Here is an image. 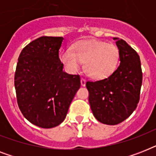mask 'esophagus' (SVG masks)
<instances>
[{
  "label": "esophagus",
  "instance_id": "obj_1",
  "mask_svg": "<svg viewBox=\"0 0 156 156\" xmlns=\"http://www.w3.org/2000/svg\"><path fill=\"white\" fill-rule=\"evenodd\" d=\"M81 85L83 86V87H84V86L86 85V79H85V78H81Z\"/></svg>",
  "mask_w": 156,
  "mask_h": 156
}]
</instances>
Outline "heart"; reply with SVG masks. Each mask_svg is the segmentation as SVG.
Wrapping results in <instances>:
<instances>
[{
    "label": "heart",
    "mask_w": 156,
    "mask_h": 156,
    "mask_svg": "<svg viewBox=\"0 0 156 156\" xmlns=\"http://www.w3.org/2000/svg\"><path fill=\"white\" fill-rule=\"evenodd\" d=\"M60 61L70 73L84 69L90 78L102 79L116 69L119 61V50L115 45L100 40H88L73 45V51L66 49L60 54Z\"/></svg>",
    "instance_id": "b5f03b06"
}]
</instances>
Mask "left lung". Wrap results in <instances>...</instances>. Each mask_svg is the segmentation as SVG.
<instances>
[{"mask_svg": "<svg viewBox=\"0 0 156 156\" xmlns=\"http://www.w3.org/2000/svg\"><path fill=\"white\" fill-rule=\"evenodd\" d=\"M116 40L120 65L108 78L87 81L89 103L93 115L106 125H117L127 119L138 106L143 83L140 57L123 40Z\"/></svg>", "mask_w": 156, "mask_h": 156, "instance_id": "obj_1", "label": "left lung"}]
</instances>
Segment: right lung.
Instances as JSON below:
<instances>
[{"label": "right lung", "mask_w": 156, "mask_h": 156, "mask_svg": "<svg viewBox=\"0 0 156 156\" xmlns=\"http://www.w3.org/2000/svg\"><path fill=\"white\" fill-rule=\"evenodd\" d=\"M62 37L42 36L21 52L14 75L18 108L27 120L41 128L59 126L65 120L80 76L63 71L59 58Z\"/></svg>", "instance_id": "1"}]
</instances>
